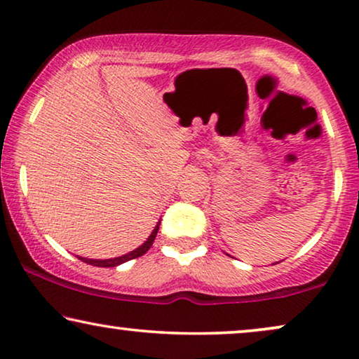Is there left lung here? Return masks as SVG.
Masks as SVG:
<instances>
[{
  "label": "left lung",
  "mask_w": 359,
  "mask_h": 359,
  "mask_svg": "<svg viewBox=\"0 0 359 359\" xmlns=\"http://www.w3.org/2000/svg\"><path fill=\"white\" fill-rule=\"evenodd\" d=\"M281 262H283V259H281ZM276 263H279V262H276Z\"/></svg>",
  "instance_id": "left-lung-1"
}]
</instances>
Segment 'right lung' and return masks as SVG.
<instances>
[{
    "label": "right lung",
    "instance_id": "right-lung-1",
    "mask_svg": "<svg viewBox=\"0 0 359 359\" xmlns=\"http://www.w3.org/2000/svg\"><path fill=\"white\" fill-rule=\"evenodd\" d=\"M158 229H160V220H158V224L155 225V229L151 230V233L149 235V238H147L145 242L140 245V247H137L135 250H132V252L126 253V255H121V257L107 258V259H95V258H85V257H78V258H80L81 262L88 263V264H93V266H100V268H114V266H119V264L129 262V259L139 258V257H142V255H144V253L149 252V248L151 247V243H154L156 233H158Z\"/></svg>",
    "mask_w": 359,
    "mask_h": 359
}]
</instances>
